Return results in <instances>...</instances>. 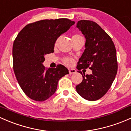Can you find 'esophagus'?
<instances>
[{"mask_svg": "<svg viewBox=\"0 0 131 131\" xmlns=\"http://www.w3.org/2000/svg\"><path fill=\"white\" fill-rule=\"evenodd\" d=\"M76 72V71L74 69H69V74H74Z\"/></svg>", "mask_w": 131, "mask_h": 131, "instance_id": "34e87169", "label": "esophagus"}]
</instances>
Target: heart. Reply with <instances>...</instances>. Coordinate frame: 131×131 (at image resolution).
<instances>
[{"instance_id": "obj_1", "label": "heart", "mask_w": 131, "mask_h": 131, "mask_svg": "<svg viewBox=\"0 0 131 131\" xmlns=\"http://www.w3.org/2000/svg\"><path fill=\"white\" fill-rule=\"evenodd\" d=\"M81 38H83L81 36L79 35H74L72 36V41L74 40H78V39H81ZM59 41V38H57L55 41V43L54 45L55 46H57L58 44V42ZM64 63L66 64V65H68V66H71L73 63V59H71V58H68V59H66L65 60H64Z\"/></svg>"}]
</instances>
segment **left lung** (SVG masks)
<instances>
[{"label": "left lung", "instance_id": "8db88e82", "mask_svg": "<svg viewBox=\"0 0 131 131\" xmlns=\"http://www.w3.org/2000/svg\"><path fill=\"white\" fill-rule=\"evenodd\" d=\"M76 27L84 35L86 43L77 66L83 81L75 90L84 99L95 101L105 95L115 79L118 68L115 47L110 36L95 22L81 20ZM88 67L92 71L91 75L80 71Z\"/></svg>", "mask_w": 131, "mask_h": 131}]
</instances>
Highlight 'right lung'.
Returning <instances> with one entry per match:
<instances>
[{"label":"right lung","instance_id":"obj_1","mask_svg":"<svg viewBox=\"0 0 131 131\" xmlns=\"http://www.w3.org/2000/svg\"><path fill=\"white\" fill-rule=\"evenodd\" d=\"M74 21L68 19H45L26 25L17 35L13 47V69L24 93L29 98L43 102L56 92L59 79L69 71L65 66L46 70V54L53 52L55 41Z\"/></svg>","mask_w":131,"mask_h":131}]
</instances>
